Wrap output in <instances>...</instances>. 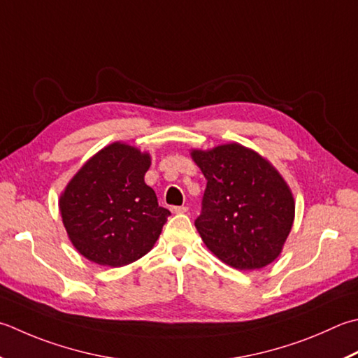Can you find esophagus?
Listing matches in <instances>:
<instances>
[{"label": "esophagus", "instance_id": "obj_1", "mask_svg": "<svg viewBox=\"0 0 358 358\" xmlns=\"http://www.w3.org/2000/svg\"><path fill=\"white\" fill-rule=\"evenodd\" d=\"M171 211L173 214H185V213H187V206H172Z\"/></svg>", "mask_w": 358, "mask_h": 358}]
</instances>
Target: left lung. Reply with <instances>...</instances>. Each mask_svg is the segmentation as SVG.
Segmentation results:
<instances>
[{"mask_svg": "<svg viewBox=\"0 0 358 358\" xmlns=\"http://www.w3.org/2000/svg\"><path fill=\"white\" fill-rule=\"evenodd\" d=\"M191 157L206 178L195 228L222 262L257 270L281 255L295 219L290 187L275 167L237 143Z\"/></svg>", "mask_w": 358, "mask_h": 358, "instance_id": "1", "label": "left lung"}]
</instances>
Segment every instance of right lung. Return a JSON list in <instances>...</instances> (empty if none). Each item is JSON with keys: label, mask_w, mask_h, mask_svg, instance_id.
<instances>
[{"label": "right lung", "mask_w": 358, "mask_h": 358, "mask_svg": "<svg viewBox=\"0 0 358 358\" xmlns=\"http://www.w3.org/2000/svg\"><path fill=\"white\" fill-rule=\"evenodd\" d=\"M150 155L113 143L91 157L60 195L69 241L88 261L122 267L149 253L171 215L145 185Z\"/></svg>", "instance_id": "1"}]
</instances>
